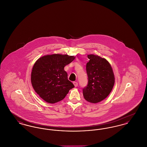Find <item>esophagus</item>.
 Returning <instances> with one entry per match:
<instances>
[{"mask_svg": "<svg viewBox=\"0 0 147 147\" xmlns=\"http://www.w3.org/2000/svg\"><path fill=\"white\" fill-rule=\"evenodd\" d=\"M73 84L74 85V86H76V87H77V86H78V83L76 82H73Z\"/></svg>", "mask_w": 147, "mask_h": 147, "instance_id": "esophagus-1", "label": "esophagus"}]
</instances>
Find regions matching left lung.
Returning a JSON list of instances; mask_svg holds the SVG:
<instances>
[{"label": "left lung", "mask_w": 147, "mask_h": 147, "mask_svg": "<svg viewBox=\"0 0 147 147\" xmlns=\"http://www.w3.org/2000/svg\"><path fill=\"white\" fill-rule=\"evenodd\" d=\"M86 70L88 83L83 89L84 98L91 103H98L107 98L115 84V76L109 62L102 57L89 55Z\"/></svg>", "instance_id": "obj_1"}]
</instances>
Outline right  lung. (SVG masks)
I'll use <instances>...</instances> for the list:
<instances>
[{"instance_id": "right-lung-1", "label": "right lung", "mask_w": 147, "mask_h": 147, "mask_svg": "<svg viewBox=\"0 0 147 147\" xmlns=\"http://www.w3.org/2000/svg\"><path fill=\"white\" fill-rule=\"evenodd\" d=\"M74 59V56L53 54L43 56L35 62L31 75V84L46 102L54 104L62 100L74 87L64 69Z\"/></svg>"}]
</instances>
